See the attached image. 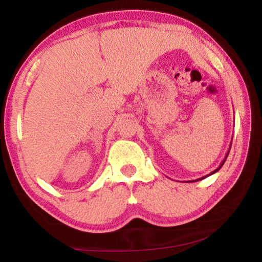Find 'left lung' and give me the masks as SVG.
Instances as JSON below:
<instances>
[{
  "label": "left lung",
  "mask_w": 262,
  "mask_h": 262,
  "mask_svg": "<svg viewBox=\"0 0 262 262\" xmlns=\"http://www.w3.org/2000/svg\"><path fill=\"white\" fill-rule=\"evenodd\" d=\"M230 148H231V144H230ZM229 151H230V150H228V152H227V155H225V157H224V159H223V161H222V163L220 164V166H219V167H217V168H216V170H214V171H212V172H210V173H209V174H207V176H205V177H202V178H199V179H196V180H192V181H188V183H194V181H199V180H202V179H205V178H207V177H209V176H211V174H214V173H216V172H217V171H219V170H220V168H221L222 166H223V164L225 163V161H227V158H228V155H229Z\"/></svg>",
  "instance_id": "1"
}]
</instances>
